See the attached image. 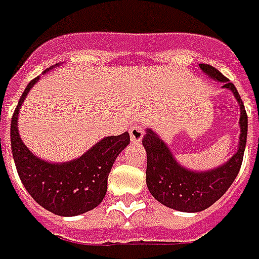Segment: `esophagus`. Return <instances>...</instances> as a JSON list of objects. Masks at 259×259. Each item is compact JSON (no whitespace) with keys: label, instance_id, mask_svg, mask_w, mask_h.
<instances>
[{"label":"esophagus","instance_id":"obj_1","mask_svg":"<svg viewBox=\"0 0 259 259\" xmlns=\"http://www.w3.org/2000/svg\"><path fill=\"white\" fill-rule=\"evenodd\" d=\"M130 137H131V142L133 144H139L142 138H144V130L141 126H133L130 130Z\"/></svg>","mask_w":259,"mask_h":259}]
</instances>
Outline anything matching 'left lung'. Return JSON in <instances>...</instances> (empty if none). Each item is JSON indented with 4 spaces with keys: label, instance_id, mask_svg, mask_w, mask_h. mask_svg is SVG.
Masks as SVG:
<instances>
[{
    "label": "left lung",
    "instance_id": "1",
    "mask_svg": "<svg viewBox=\"0 0 259 259\" xmlns=\"http://www.w3.org/2000/svg\"><path fill=\"white\" fill-rule=\"evenodd\" d=\"M199 68L210 79L221 82L222 88L229 89L237 100L240 107V137L237 150L229 160L218 167L201 171L183 166L160 135L146 128V134L142 138V145L148 155L146 185L156 201L179 212H201L223 197L240 171L247 142L248 120L236 86L216 68L208 64H199Z\"/></svg>",
    "mask_w": 259,
    "mask_h": 259
}]
</instances>
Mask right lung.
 Segmentation results:
<instances>
[{"label": "right lung", "instance_id": "1", "mask_svg": "<svg viewBox=\"0 0 259 259\" xmlns=\"http://www.w3.org/2000/svg\"><path fill=\"white\" fill-rule=\"evenodd\" d=\"M56 64L47 71L58 67ZM45 71L43 74H46ZM40 76L26 86L11 120V149L22 184L36 202L58 216H78L95 209L107 192V179L117 156L130 144V134L106 137L69 162L51 163L33 155L23 144L18 118L27 93Z\"/></svg>", "mask_w": 259, "mask_h": 259}]
</instances>
